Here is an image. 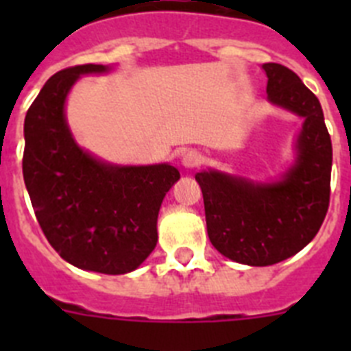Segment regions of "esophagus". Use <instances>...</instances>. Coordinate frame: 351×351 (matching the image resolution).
Wrapping results in <instances>:
<instances>
[{"mask_svg":"<svg viewBox=\"0 0 351 351\" xmlns=\"http://www.w3.org/2000/svg\"><path fill=\"white\" fill-rule=\"evenodd\" d=\"M204 161L202 154L198 153V151H188V153L182 156V165L186 167V169H195V167H198L200 163Z\"/></svg>","mask_w":351,"mask_h":351,"instance_id":"34e87169","label":"esophagus"}]
</instances>
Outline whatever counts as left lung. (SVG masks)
Returning <instances> with one entry per match:
<instances>
[{"instance_id": "left-lung-1", "label": "left lung", "mask_w": 351, "mask_h": 351, "mask_svg": "<svg viewBox=\"0 0 351 351\" xmlns=\"http://www.w3.org/2000/svg\"><path fill=\"white\" fill-rule=\"evenodd\" d=\"M272 104L304 117L295 167L280 182L255 184L225 173L198 172L207 235L226 258L246 265H272L313 241L328 209L332 142L324 110L295 71L265 63Z\"/></svg>"}]
</instances>
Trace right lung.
<instances>
[{
	"instance_id": "right-lung-1",
	"label": "right lung",
	"mask_w": 351,
	"mask_h": 351,
	"mask_svg": "<svg viewBox=\"0 0 351 351\" xmlns=\"http://www.w3.org/2000/svg\"><path fill=\"white\" fill-rule=\"evenodd\" d=\"M107 70L77 64L45 82L24 119L23 176L40 228L61 258L86 271L125 274L156 246L160 206L181 176L172 165H107L71 138L68 91L84 73Z\"/></svg>"
}]
</instances>
